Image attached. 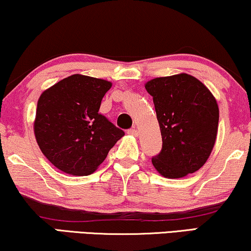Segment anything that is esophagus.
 Returning <instances> with one entry per match:
<instances>
[{"instance_id": "obj_1", "label": "esophagus", "mask_w": 251, "mask_h": 251, "mask_svg": "<svg viewBox=\"0 0 251 251\" xmlns=\"http://www.w3.org/2000/svg\"><path fill=\"white\" fill-rule=\"evenodd\" d=\"M127 133H128L129 135H133V136H138V134H139V131H138V129H136L135 127H133V128H131V129H128Z\"/></svg>"}]
</instances>
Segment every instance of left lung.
I'll return each mask as SVG.
<instances>
[{
  "instance_id": "obj_1",
  "label": "left lung",
  "mask_w": 251,
  "mask_h": 251,
  "mask_svg": "<svg viewBox=\"0 0 251 251\" xmlns=\"http://www.w3.org/2000/svg\"><path fill=\"white\" fill-rule=\"evenodd\" d=\"M162 135V151L151 158L158 174L176 179L196 173L213 151L219 106L210 89L195 76L179 74L146 82Z\"/></svg>"
}]
</instances>
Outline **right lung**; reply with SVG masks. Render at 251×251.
<instances>
[{
	"label": "right lung",
	"mask_w": 251,
	"mask_h": 251,
	"mask_svg": "<svg viewBox=\"0 0 251 251\" xmlns=\"http://www.w3.org/2000/svg\"><path fill=\"white\" fill-rule=\"evenodd\" d=\"M111 87L103 78L74 74L40 95L33 132L40 151L56 169L73 176L90 175L124 136L98 113Z\"/></svg>",
	"instance_id": "add662e5"
}]
</instances>
